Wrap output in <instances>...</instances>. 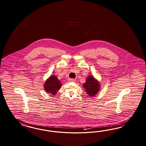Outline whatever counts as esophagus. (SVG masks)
Returning <instances> with one entry per match:
<instances>
[{
	"label": "esophagus",
	"mask_w": 146,
	"mask_h": 146,
	"mask_svg": "<svg viewBox=\"0 0 146 146\" xmlns=\"http://www.w3.org/2000/svg\"><path fill=\"white\" fill-rule=\"evenodd\" d=\"M69 81L70 82H75V79H69Z\"/></svg>",
	"instance_id": "esophagus-1"
}]
</instances>
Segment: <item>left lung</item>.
I'll use <instances>...</instances> for the list:
<instances>
[{"mask_svg": "<svg viewBox=\"0 0 146 146\" xmlns=\"http://www.w3.org/2000/svg\"><path fill=\"white\" fill-rule=\"evenodd\" d=\"M83 87L88 96L94 97L100 89V84L93 75H89L87 77L86 82L83 83Z\"/></svg>", "mask_w": 146, "mask_h": 146, "instance_id": "left-lung-1", "label": "left lung"}]
</instances>
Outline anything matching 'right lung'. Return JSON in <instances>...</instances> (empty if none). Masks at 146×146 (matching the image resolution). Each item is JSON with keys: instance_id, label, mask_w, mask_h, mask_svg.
Wrapping results in <instances>:
<instances>
[{"instance_id": "obj_1", "label": "right lung", "mask_w": 146, "mask_h": 146, "mask_svg": "<svg viewBox=\"0 0 146 146\" xmlns=\"http://www.w3.org/2000/svg\"><path fill=\"white\" fill-rule=\"evenodd\" d=\"M62 86V83L55 75H52L48 78L44 83L43 88L49 94L56 95Z\"/></svg>"}]
</instances>
